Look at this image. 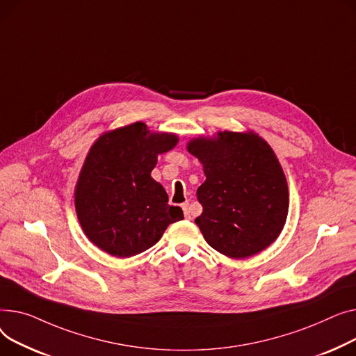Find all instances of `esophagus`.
<instances>
[{"instance_id":"obj_1","label":"esophagus","mask_w":356,"mask_h":356,"mask_svg":"<svg viewBox=\"0 0 356 356\" xmlns=\"http://www.w3.org/2000/svg\"><path fill=\"white\" fill-rule=\"evenodd\" d=\"M182 210H184V216L186 220H191V211H190V204L184 202L182 204Z\"/></svg>"}]
</instances>
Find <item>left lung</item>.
I'll return each mask as SVG.
<instances>
[{
  "mask_svg": "<svg viewBox=\"0 0 356 356\" xmlns=\"http://www.w3.org/2000/svg\"><path fill=\"white\" fill-rule=\"evenodd\" d=\"M186 149L202 163L195 218L205 241L229 259H245L276 241L289 211L284 172L270 145L254 132L195 138Z\"/></svg>",
  "mask_w": 356,
  "mask_h": 356,
  "instance_id": "obj_1",
  "label": "left lung"
}]
</instances>
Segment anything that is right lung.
Returning a JSON list of instances; mask_svg holds the SVG:
<instances>
[{
  "mask_svg": "<svg viewBox=\"0 0 356 356\" xmlns=\"http://www.w3.org/2000/svg\"><path fill=\"white\" fill-rule=\"evenodd\" d=\"M177 142L175 134H155L136 122L103 134L92 145L76 184L74 205L83 232L103 252L120 259L136 256L184 218L151 177L158 155Z\"/></svg>",
  "mask_w": 356,
  "mask_h": 356,
  "instance_id": "obj_1",
  "label": "right lung"
}]
</instances>
